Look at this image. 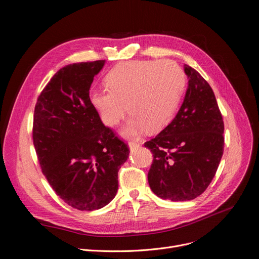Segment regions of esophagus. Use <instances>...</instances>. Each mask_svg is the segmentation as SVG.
<instances>
[{"mask_svg": "<svg viewBox=\"0 0 259 259\" xmlns=\"http://www.w3.org/2000/svg\"><path fill=\"white\" fill-rule=\"evenodd\" d=\"M128 147H130L131 150H133V149H137V148H139V144L134 143V142H131V143H128Z\"/></svg>", "mask_w": 259, "mask_h": 259, "instance_id": "34e87169", "label": "esophagus"}]
</instances>
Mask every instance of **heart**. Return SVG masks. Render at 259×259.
<instances>
[{
  "mask_svg": "<svg viewBox=\"0 0 259 259\" xmlns=\"http://www.w3.org/2000/svg\"><path fill=\"white\" fill-rule=\"evenodd\" d=\"M105 81L107 88L91 91V105L108 126L116 125L128 110L125 136L165 128L178 110L186 82L183 69L169 60L121 62Z\"/></svg>",
  "mask_w": 259,
  "mask_h": 259,
  "instance_id": "b5f03b06",
  "label": "heart"
}]
</instances>
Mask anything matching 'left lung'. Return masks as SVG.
Here are the masks:
<instances>
[{
    "instance_id": "obj_1",
    "label": "left lung",
    "mask_w": 259,
    "mask_h": 259,
    "mask_svg": "<svg viewBox=\"0 0 259 259\" xmlns=\"http://www.w3.org/2000/svg\"><path fill=\"white\" fill-rule=\"evenodd\" d=\"M188 88L174 120L149 142L148 183L159 198L193 200L213 180L224 152V121L209 84L185 65Z\"/></svg>"
}]
</instances>
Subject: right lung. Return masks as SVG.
Wrapping results in <instances>:
<instances>
[{"label": "right lung", "mask_w": 259, "mask_h": 259, "mask_svg": "<svg viewBox=\"0 0 259 259\" xmlns=\"http://www.w3.org/2000/svg\"><path fill=\"white\" fill-rule=\"evenodd\" d=\"M105 62L61 68L34 108L33 145L43 174L60 199L80 210L99 209L113 200L117 171L130 153L90 101L94 76Z\"/></svg>", "instance_id": "add662e5"}]
</instances>
